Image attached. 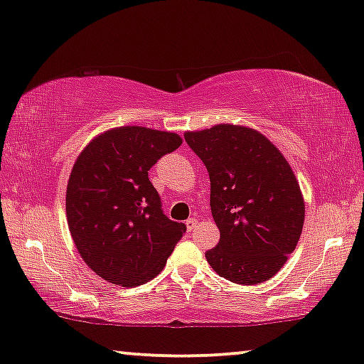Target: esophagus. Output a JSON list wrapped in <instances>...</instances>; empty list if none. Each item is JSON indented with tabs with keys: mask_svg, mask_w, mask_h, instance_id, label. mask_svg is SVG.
Instances as JSON below:
<instances>
[{
	"mask_svg": "<svg viewBox=\"0 0 364 364\" xmlns=\"http://www.w3.org/2000/svg\"><path fill=\"white\" fill-rule=\"evenodd\" d=\"M197 223H198V220L196 217H191V218H187V222H186V225H187V230H193V228L197 227Z\"/></svg>",
	"mask_w": 364,
	"mask_h": 364,
	"instance_id": "1",
	"label": "esophagus"
}]
</instances>
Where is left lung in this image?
I'll return each mask as SVG.
<instances>
[{
  "label": "left lung",
  "mask_w": 364,
  "mask_h": 364,
  "mask_svg": "<svg viewBox=\"0 0 364 364\" xmlns=\"http://www.w3.org/2000/svg\"><path fill=\"white\" fill-rule=\"evenodd\" d=\"M210 177L220 242L205 253L218 275L238 285L267 282L300 240L305 203L295 173L260 132L220 126L186 132Z\"/></svg>",
  "instance_id": "obj_1"
}]
</instances>
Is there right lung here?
<instances>
[{"mask_svg":"<svg viewBox=\"0 0 364 364\" xmlns=\"http://www.w3.org/2000/svg\"><path fill=\"white\" fill-rule=\"evenodd\" d=\"M182 144L173 132L127 126L94 139L74 162L66 215L79 255L122 287L157 277L186 232L162 210L149 171Z\"/></svg>","mask_w":364,"mask_h":364,"instance_id":"1","label":"right lung"}]
</instances>
